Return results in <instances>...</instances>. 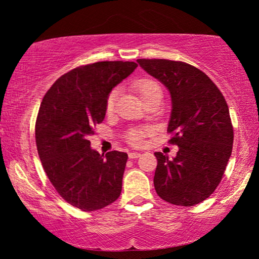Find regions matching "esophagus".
<instances>
[{"label":"esophagus","instance_id":"34e87169","mask_svg":"<svg viewBox=\"0 0 259 259\" xmlns=\"http://www.w3.org/2000/svg\"><path fill=\"white\" fill-rule=\"evenodd\" d=\"M140 153L139 152H131V153H128V158L130 159H137V158H139L140 157Z\"/></svg>","mask_w":259,"mask_h":259}]
</instances>
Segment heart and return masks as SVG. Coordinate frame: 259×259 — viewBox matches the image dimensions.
<instances>
[{
    "mask_svg": "<svg viewBox=\"0 0 259 259\" xmlns=\"http://www.w3.org/2000/svg\"><path fill=\"white\" fill-rule=\"evenodd\" d=\"M134 87H136L138 94H139V97L144 102L154 98H161L162 95L160 86H159V84L152 79L138 80L136 84H134ZM115 98H116V91H113L112 93L109 94V97L107 99V104H106V109H107V112H111L113 107H114ZM144 138H145V132L143 130L136 128L128 132V140L130 143H132L133 145H141L144 143Z\"/></svg>",
    "mask_w": 259,
    "mask_h": 259,
    "instance_id": "b5f03b06",
    "label": "heart"
}]
</instances>
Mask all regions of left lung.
Segmentation results:
<instances>
[{
	"label": "left lung",
	"mask_w": 259,
	"mask_h": 259,
	"mask_svg": "<svg viewBox=\"0 0 259 259\" xmlns=\"http://www.w3.org/2000/svg\"><path fill=\"white\" fill-rule=\"evenodd\" d=\"M139 66L164 84L171 97L167 131L179 147L175 158L155 152L154 187L158 196L180 206L210 197L221 183L232 152L229 107L206 74L185 62L139 59Z\"/></svg>",
	"instance_id": "left-lung-1"
}]
</instances>
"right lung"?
<instances>
[{
  "label": "right lung",
  "instance_id": "1",
  "mask_svg": "<svg viewBox=\"0 0 259 259\" xmlns=\"http://www.w3.org/2000/svg\"><path fill=\"white\" fill-rule=\"evenodd\" d=\"M137 67L130 61L77 67L56 80L41 102L35 125L38 157L60 196L82 211L100 210L121 193L128 155L100 154L88 138L105 119L113 88Z\"/></svg>",
  "mask_w": 259,
  "mask_h": 259
}]
</instances>
